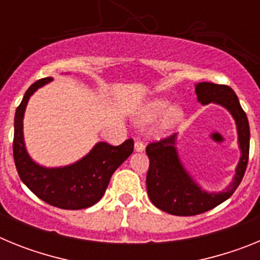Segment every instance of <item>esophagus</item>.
Returning <instances> with one entry per match:
<instances>
[{
  "label": "esophagus",
  "instance_id": "1",
  "mask_svg": "<svg viewBox=\"0 0 260 260\" xmlns=\"http://www.w3.org/2000/svg\"><path fill=\"white\" fill-rule=\"evenodd\" d=\"M134 150H135V152H143L144 144L142 143V142L137 141V142H135V144H134Z\"/></svg>",
  "mask_w": 260,
  "mask_h": 260
}]
</instances>
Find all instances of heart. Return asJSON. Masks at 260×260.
Returning a JSON list of instances; mask_svg holds the SVG:
<instances>
[{
	"label": "heart",
	"instance_id": "b5f03b06",
	"mask_svg": "<svg viewBox=\"0 0 260 260\" xmlns=\"http://www.w3.org/2000/svg\"><path fill=\"white\" fill-rule=\"evenodd\" d=\"M164 114L166 116L160 123L161 132H171L172 128L180 123L183 116L180 108L172 107L171 100L165 98H155L146 103V105L138 112L137 123L142 126L151 125L156 122L158 118H161Z\"/></svg>",
	"mask_w": 260,
	"mask_h": 260
}]
</instances>
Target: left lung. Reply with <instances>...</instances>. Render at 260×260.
<instances>
[{
  "label": "left lung",
  "mask_w": 260,
  "mask_h": 260,
  "mask_svg": "<svg viewBox=\"0 0 260 260\" xmlns=\"http://www.w3.org/2000/svg\"><path fill=\"white\" fill-rule=\"evenodd\" d=\"M195 93L202 105H220L233 117L241 156L232 182L222 191H208L183 165L177 148L178 135L173 134L164 141L148 144L146 148L150 158L146 181L148 197L158 210L176 216L199 215L231 198L242 181L249 160V121L233 89L224 84L202 82L195 84Z\"/></svg>",
  "instance_id": "8db88e82"
}]
</instances>
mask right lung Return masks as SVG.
Wrapping results in <instances>:
<instances>
[{"mask_svg":"<svg viewBox=\"0 0 260 260\" xmlns=\"http://www.w3.org/2000/svg\"><path fill=\"white\" fill-rule=\"evenodd\" d=\"M52 80L53 78H43L31 84L15 110L14 161L22 182L41 201L62 210H82L103 198L112 174L133 153L134 142L127 139L116 147L98 142L87 155L63 167L49 168L36 162L24 143L23 119L29 98Z\"/></svg>","mask_w":260,"mask_h":260,"instance_id":"obj_1","label":"right lung"}]
</instances>
